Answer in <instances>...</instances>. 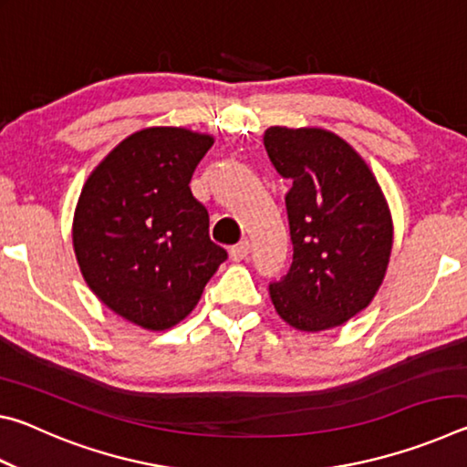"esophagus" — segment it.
I'll return each mask as SVG.
<instances>
[{
    "mask_svg": "<svg viewBox=\"0 0 467 467\" xmlns=\"http://www.w3.org/2000/svg\"><path fill=\"white\" fill-rule=\"evenodd\" d=\"M249 255V243L247 241H241L239 244H234L231 247V259L233 262H243V259H247Z\"/></svg>",
    "mask_w": 467,
    "mask_h": 467,
    "instance_id": "esophagus-1",
    "label": "esophagus"
}]
</instances>
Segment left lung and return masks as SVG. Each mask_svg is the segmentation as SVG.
<instances>
[{"label": "left lung", "mask_w": 467, "mask_h": 467, "mask_svg": "<svg viewBox=\"0 0 467 467\" xmlns=\"http://www.w3.org/2000/svg\"><path fill=\"white\" fill-rule=\"evenodd\" d=\"M264 146L292 187V265L270 284L275 313L298 331L344 326L373 303L393 249L381 185L346 140L321 128H267Z\"/></svg>", "instance_id": "1"}]
</instances>
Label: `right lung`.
I'll list each match as a JSON object with an SVG mask.
<instances>
[{
	"label": "right lung",
	"mask_w": 467,
	"mask_h": 467,
	"mask_svg": "<svg viewBox=\"0 0 467 467\" xmlns=\"http://www.w3.org/2000/svg\"><path fill=\"white\" fill-rule=\"evenodd\" d=\"M210 133L146 128L119 141L86 179L72 239L88 288L110 311L162 331L195 309L226 259L189 181Z\"/></svg>",
	"instance_id": "right-lung-1"
}]
</instances>
